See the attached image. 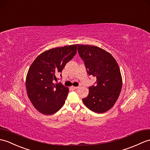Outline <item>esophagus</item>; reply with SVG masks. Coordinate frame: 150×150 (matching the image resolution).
<instances>
[{"label":"esophagus","instance_id":"34e87169","mask_svg":"<svg viewBox=\"0 0 150 150\" xmlns=\"http://www.w3.org/2000/svg\"><path fill=\"white\" fill-rule=\"evenodd\" d=\"M71 88L74 89H76L79 88V87L78 86H72Z\"/></svg>","mask_w":150,"mask_h":150}]
</instances>
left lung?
<instances>
[{
  "label": "left lung",
  "mask_w": 150,
  "mask_h": 150,
  "mask_svg": "<svg viewBox=\"0 0 150 150\" xmlns=\"http://www.w3.org/2000/svg\"><path fill=\"white\" fill-rule=\"evenodd\" d=\"M80 56L89 75L96 77V86L89 88V95L82 101L89 109L96 113L112 108L120 95L122 76L119 66L109 52L94 45H77Z\"/></svg>",
  "instance_id": "obj_1"
}]
</instances>
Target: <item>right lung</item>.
<instances>
[{"label":"right lung","instance_id":"obj_1","mask_svg":"<svg viewBox=\"0 0 150 150\" xmlns=\"http://www.w3.org/2000/svg\"><path fill=\"white\" fill-rule=\"evenodd\" d=\"M76 45L52 48L40 54L30 65L25 81L27 93L40 113L53 114L65 103L68 88L54 82L57 81V75L76 54Z\"/></svg>","mask_w":150,"mask_h":150}]
</instances>
